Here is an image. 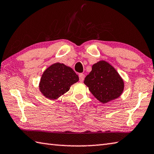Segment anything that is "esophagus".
<instances>
[{
	"instance_id": "obj_1",
	"label": "esophagus",
	"mask_w": 154,
	"mask_h": 154,
	"mask_svg": "<svg viewBox=\"0 0 154 154\" xmlns=\"http://www.w3.org/2000/svg\"><path fill=\"white\" fill-rule=\"evenodd\" d=\"M79 82H83V80L85 79V75L83 73H79Z\"/></svg>"
}]
</instances>
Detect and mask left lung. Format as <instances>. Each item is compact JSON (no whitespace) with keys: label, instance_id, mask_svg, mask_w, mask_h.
Masks as SVG:
<instances>
[{"label":"left lung","instance_id":"left-lung-1","mask_svg":"<svg viewBox=\"0 0 154 154\" xmlns=\"http://www.w3.org/2000/svg\"><path fill=\"white\" fill-rule=\"evenodd\" d=\"M84 83L94 96L106 104L122 94L124 82L112 66L101 60L92 66L91 71L85 78Z\"/></svg>","mask_w":154,"mask_h":154}]
</instances>
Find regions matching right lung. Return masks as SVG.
I'll list each match as a JSON object with an SVG mask.
<instances>
[{"label": "right lung", "mask_w": 154, "mask_h": 154, "mask_svg": "<svg viewBox=\"0 0 154 154\" xmlns=\"http://www.w3.org/2000/svg\"><path fill=\"white\" fill-rule=\"evenodd\" d=\"M78 81L79 77L71 67L57 63L44 72L39 87L46 97L55 100L68 91L70 87Z\"/></svg>", "instance_id": "1"}]
</instances>
